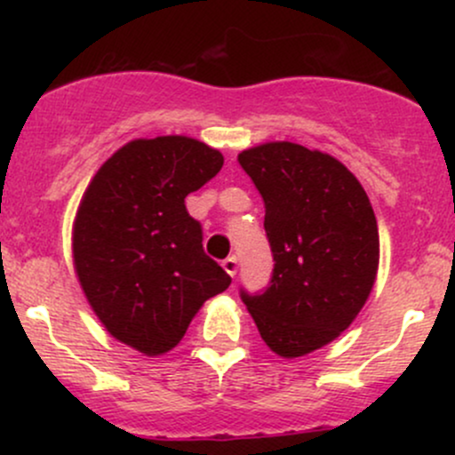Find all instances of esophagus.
I'll return each mask as SVG.
<instances>
[{
  "label": "esophagus",
  "mask_w": 455,
  "mask_h": 455,
  "mask_svg": "<svg viewBox=\"0 0 455 455\" xmlns=\"http://www.w3.org/2000/svg\"><path fill=\"white\" fill-rule=\"evenodd\" d=\"M222 267H224V271H227L228 275H237V267H239V263H237V257H235V254H231V257H227L222 260Z\"/></svg>",
  "instance_id": "1"
}]
</instances>
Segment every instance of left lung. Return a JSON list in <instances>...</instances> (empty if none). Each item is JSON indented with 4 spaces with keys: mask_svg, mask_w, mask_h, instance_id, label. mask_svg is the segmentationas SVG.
Returning <instances> with one entry per match:
<instances>
[{
    "mask_svg": "<svg viewBox=\"0 0 455 455\" xmlns=\"http://www.w3.org/2000/svg\"><path fill=\"white\" fill-rule=\"evenodd\" d=\"M265 201L274 257L260 293L239 289L260 338L280 357L325 347L359 315L379 267V228L368 195L342 162L297 143L239 154Z\"/></svg>",
    "mask_w": 455,
    "mask_h": 455,
    "instance_id": "obj_1",
    "label": "left lung"
}]
</instances>
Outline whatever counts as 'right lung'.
<instances>
[{
	"label": "right lung",
	"instance_id": "1",
	"mask_svg": "<svg viewBox=\"0 0 455 455\" xmlns=\"http://www.w3.org/2000/svg\"><path fill=\"white\" fill-rule=\"evenodd\" d=\"M220 151L188 137L139 139L100 166L76 212L75 265L113 338L162 355L192 316L231 284L203 250L186 196L222 169Z\"/></svg>",
	"mask_w": 455,
	"mask_h": 455
}]
</instances>
